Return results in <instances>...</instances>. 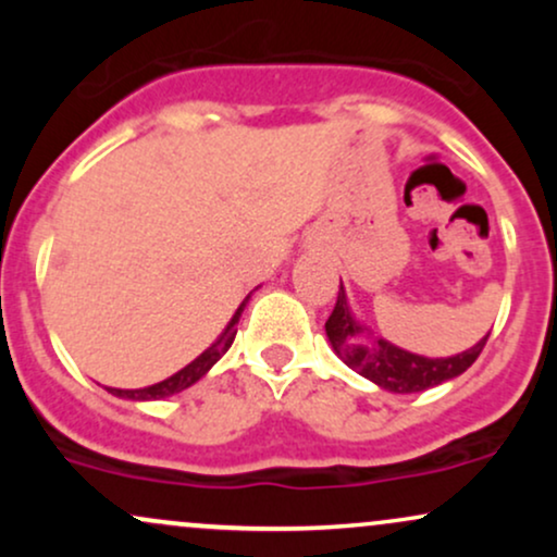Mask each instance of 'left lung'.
Masks as SVG:
<instances>
[{"mask_svg": "<svg viewBox=\"0 0 557 557\" xmlns=\"http://www.w3.org/2000/svg\"><path fill=\"white\" fill-rule=\"evenodd\" d=\"M327 337L335 348V354L348 363L354 372H359L367 380H372L374 385L389 393H421V389H430L434 385H443V382L453 380V376L463 374L482 354V348L487 345V337H482L474 348L463 350V354L450 356V359H424V356L408 354V350L395 348L387 341H374L367 343L361 337V327L350 317L348 304H345V290L341 285L337 290L335 309L324 324Z\"/></svg>", "mask_w": 557, "mask_h": 557, "instance_id": "obj_1", "label": "left lung"}]
</instances>
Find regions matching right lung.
<instances>
[{
    "instance_id": "right-lung-1",
    "label": "right lung",
    "mask_w": 557,
    "mask_h": 557,
    "mask_svg": "<svg viewBox=\"0 0 557 557\" xmlns=\"http://www.w3.org/2000/svg\"><path fill=\"white\" fill-rule=\"evenodd\" d=\"M246 300H248V298H246ZM246 300H243L240 309L235 311L233 322L227 324L225 332H222L220 341H216V343L212 345V348L203 350V354L198 356L196 361H190L188 367L181 369V372L172 374L170 380L157 382V385L144 387V389H114V387H112L110 393H112V395H120V398H131V400H157V398H168V395H175V393H181V389L194 385V382L201 380V376L207 374L209 369H212L214 363L222 359V356H225V350L230 348V345H233L235 332H238V330H235V322H238V319H240V311H243V306H246Z\"/></svg>"
}]
</instances>
